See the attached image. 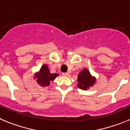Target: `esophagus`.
Segmentation results:
<instances>
[{
  "label": "esophagus",
  "instance_id": "34e87169",
  "mask_svg": "<svg viewBox=\"0 0 130 130\" xmlns=\"http://www.w3.org/2000/svg\"><path fill=\"white\" fill-rule=\"evenodd\" d=\"M62 74H63V76H68L69 75V73H63Z\"/></svg>",
  "mask_w": 130,
  "mask_h": 130
}]
</instances>
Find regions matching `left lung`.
I'll return each mask as SVG.
<instances>
[{
  "mask_svg": "<svg viewBox=\"0 0 130 130\" xmlns=\"http://www.w3.org/2000/svg\"><path fill=\"white\" fill-rule=\"evenodd\" d=\"M77 86L82 90H86L93 86L95 82V78L92 76L87 69H84L78 74Z\"/></svg>",
  "mask_w": 130,
  "mask_h": 130,
  "instance_id": "obj_1",
  "label": "left lung"
}]
</instances>
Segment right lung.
I'll use <instances>...</instances> for the list:
<instances>
[{
    "mask_svg": "<svg viewBox=\"0 0 130 130\" xmlns=\"http://www.w3.org/2000/svg\"><path fill=\"white\" fill-rule=\"evenodd\" d=\"M59 74L57 73H50L48 67L44 64L42 66L40 71L36 73L35 77L37 78V82L41 86H48L50 81H53Z\"/></svg>",
    "mask_w": 130,
    "mask_h": 130,
    "instance_id": "right-lung-1",
    "label": "right lung"
}]
</instances>
